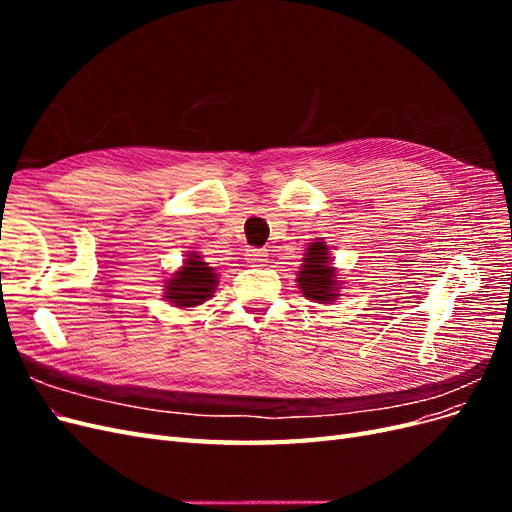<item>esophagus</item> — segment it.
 I'll return each instance as SVG.
<instances>
[{
  "mask_svg": "<svg viewBox=\"0 0 512 512\" xmlns=\"http://www.w3.org/2000/svg\"><path fill=\"white\" fill-rule=\"evenodd\" d=\"M245 260L250 262L254 267H260L267 262V250H260V247H250V250H245Z\"/></svg>",
  "mask_w": 512,
  "mask_h": 512,
  "instance_id": "esophagus-1",
  "label": "esophagus"
}]
</instances>
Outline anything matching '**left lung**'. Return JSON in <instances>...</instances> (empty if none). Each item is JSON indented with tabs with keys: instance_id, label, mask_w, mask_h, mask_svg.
Returning a JSON list of instances; mask_svg holds the SVG:
<instances>
[{
	"instance_id": "obj_1",
	"label": "left lung",
	"mask_w": 512,
	"mask_h": 512,
	"mask_svg": "<svg viewBox=\"0 0 512 512\" xmlns=\"http://www.w3.org/2000/svg\"><path fill=\"white\" fill-rule=\"evenodd\" d=\"M327 250L329 247L322 241L309 245V250L305 254L307 258L303 260L305 267L299 271V280H297L305 297L318 303H329L331 299L337 297L335 269L331 267Z\"/></svg>"
}]
</instances>
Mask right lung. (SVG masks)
<instances>
[{"mask_svg": "<svg viewBox=\"0 0 512 512\" xmlns=\"http://www.w3.org/2000/svg\"><path fill=\"white\" fill-rule=\"evenodd\" d=\"M218 275L207 262L200 260L198 254H190L185 260V267L175 273L173 280L166 284V299L173 301L177 307H194L205 303L213 297Z\"/></svg>", "mask_w": 512, "mask_h": 512, "instance_id": "1", "label": "right lung"}]
</instances>
